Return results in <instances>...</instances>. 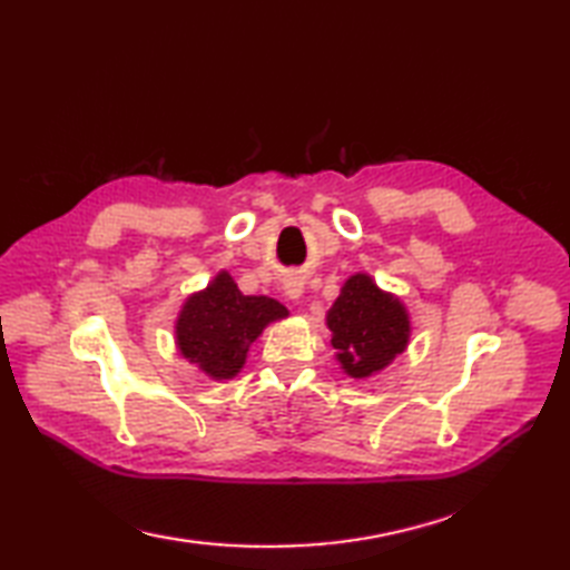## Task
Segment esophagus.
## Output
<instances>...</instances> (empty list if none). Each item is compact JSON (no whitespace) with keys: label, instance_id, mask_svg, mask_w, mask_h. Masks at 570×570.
Segmentation results:
<instances>
[{"label":"esophagus","instance_id":"esophagus-1","mask_svg":"<svg viewBox=\"0 0 570 570\" xmlns=\"http://www.w3.org/2000/svg\"><path fill=\"white\" fill-rule=\"evenodd\" d=\"M283 289H285L287 299H299V297H302V293H304V283H302V277H297V275H287V277H285V283H283Z\"/></svg>","mask_w":570,"mask_h":570}]
</instances>
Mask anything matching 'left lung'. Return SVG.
<instances>
[{"label": "left lung", "mask_w": 570, "mask_h": 570, "mask_svg": "<svg viewBox=\"0 0 570 570\" xmlns=\"http://www.w3.org/2000/svg\"><path fill=\"white\" fill-rule=\"evenodd\" d=\"M331 345L341 367L355 380L384 370L406 351L409 314L394 295H386L372 277L357 273L345 281L338 299L326 314Z\"/></svg>", "instance_id": "8db88e82"}]
</instances>
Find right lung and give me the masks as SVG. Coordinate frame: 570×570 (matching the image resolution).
<instances>
[{"instance_id": "add662e5", "label": "right lung", "mask_w": 570, "mask_h": 570, "mask_svg": "<svg viewBox=\"0 0 570 570\" xmlns=\"http://www.w3.org/2000/svg\"><path fill=\"white\" fill-rule=\"evenodd\" d=\"M287 309L277 299L242 295L222 271L203 293L186 299L176 322L178 351L215 380H229L244 363L248 345Z\"/></svg>"}]
</instances>
